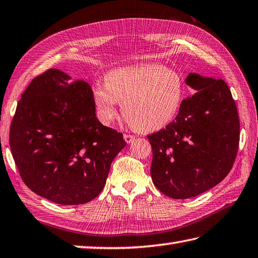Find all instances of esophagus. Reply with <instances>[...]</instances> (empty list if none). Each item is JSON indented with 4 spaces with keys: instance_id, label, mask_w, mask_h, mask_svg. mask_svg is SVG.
I'll list each match as a JSON object with an SVG mask.
<instances>
[{
    "instance_id": "esophagus-1",
    "label": "esophagus",
    "mask_w": 258,
    "mask_h": 258,
    "mask_svg": "<svg viewBox=\"0 0 258 258\" xmlns=\"http://www.w3.org/2000/svg\"><path fill=\"white\" fill-rule=\"evenodd\" d=\"M135 136H133V135H123V139H124V142L127 143V144H130V143H133L134 140H135Z\"/></svg>"
}]
</instances>
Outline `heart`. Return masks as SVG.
I'll return each instance as SVG.
<instances>
[{
	"label": "heart",
	"instance_id": "1",
	"mask_svg": "<svg viewBox=\"0 0 258 258\" xmlns=\"http://www.w3.org/2000/svg\"><path fill=\"white\" fill-rule=\"evenodd\" d=\"M185 96L178 72L159 64L118 67L92 86V101L99 119L110 124L118 116L120 101L124 118L136 129L155 131L176 116Z\"/></svg>",
	"mask_w": 258,
	"mask_h": 258
}]
</instances>
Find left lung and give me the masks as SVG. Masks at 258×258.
Masks as SVG:
<instances>
[{
  "mask_svg": "<svg viewBox=\"0 0 258 258\" xmlns=\"http://www.w3.org/2000/svg\"><path fill=\"white\" fill-rule=\"evenodd\" d=\"M185 83L197 93L183 101L166 128L148 136L155 186L181 200L220 183L239 145V116L226 82L189 73Z\"/></svg>",
  "mask_w": 258,
  "mask_h": 258,
  "instance_id": "obj_1",
  "label": "left lung"
}]
</instances>
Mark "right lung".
Masks as SVG:
<instances>
[{
    "label": "right lung",
    "mask_w": 258,
    "mask_h": 258,
    "mask_svg": "<svg viewBox=\"0 0 258 258\" xmlns=\"http://www.w3.org/2000/svg\"><path fill=\"white\" fill-rule=\"evenodd\" d=\"M125 145L122 134L96 118L91 86L55 69L29 84L10 128V148L23 182L64 206L98 197Z\"/></svg>",
    "instance_id": "add662e5"
}]
</instances>
